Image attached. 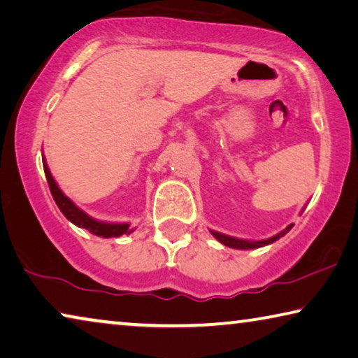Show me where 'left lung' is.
<instances>
[{
	"label": "left lung",
	"mask_w": 358,
	"mask_h": 358,
	"mask_svg": "<svg viewBox=\"0 0 358 358\" xmlns=\"http://www.w3.org/2000/svg\"><path fill=\"white\" fill-rule=\"evenodd\" d=\"M292 228H293V224L287 226L285 229H283L282 232H279V234H277V236L271 237V239H266V241H257V242L236 239V237L224 236V234H221V232H217V231H212V234H213L215 239H217L218 242L223 243V245H226V247H231V248H241V250H248V248H258V247H263V245H268V243L275 242L277 239H280L282 236H285L287 232L290 231Z\"/></svg>",
	"instance_id": "obj_1"
}]
</instances>
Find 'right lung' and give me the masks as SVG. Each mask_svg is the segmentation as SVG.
Listing matches in <instances>:
<instances>
[{"mask_svg": "<svg viewBox=\"0 0 358 358\" xmlns=\"http://www.w3.org/2000/svg\"><path fill=\"white\" fill-rule=\"evenodd\" d=\"M43 167H44V173H46V178H48L50 194H52L57 207L60 208V212L64 213L66 220H70L73 224H76L83 229H87L90 234L99 236V237H119L122 234H130V232H132V229H129L127 223H121V224L119 223H103V221H97V220L90 218L89 215L84 213L81 208H78L75 203H73L64 194V192L60 191V188L55 183L54 177L50 175V170L48 167L46 161H43Z\"/></svg>", "mask_w": 358, "mask_h": 358, "instance_id": "1", "label": "right lung"}]
</instances>
